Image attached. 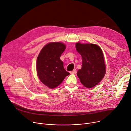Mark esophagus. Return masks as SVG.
Here are the masks:
<instances>
[{
    "instance_id": "obj_1",
    "label": "esophagus",
    "mask_w": 131,
    "mask_h": 131,
    "mask_svg": "<svg viewBox=\"0 0 131 131\" xmlns=\"http://www.w3.org/2000/svg\"><path fill=\"white\" fill-rule=\"evenodd\" d=\"M70 73L71 74H76L77 73V70L76 69H74L73 71H71V72H70Z\"/></svg>"
}]
</instances>
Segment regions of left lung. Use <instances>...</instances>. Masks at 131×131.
Instances as JSON below:
<instances>
[{
  "mask_svg": "<svg viewBox=\"0 0 131 131\" xmlns=\"http://www.w3.org/2000/svg\"><path fill=\"white\" fill-rule=\"evenodd\" d=\"M77 51L82 57V67L77 75L81 84L90 88L97 85L105 73V65L100 47L94 44H76Z\"/></svg>",
  "mask_w": 131,
  "mask_h": 131,
  "instance_id": "obj_1",
  "label": "left lung"
}]
</instances>
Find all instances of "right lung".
<instances>
[{
	"instance_id": "right-lung-1",
	"label": "right lung",
	"mask_w": 131,
	"mask_h": 131,
	"mask_svg": "<svg viewBox=\"0 0 131 131\" xmlns=\"http://www.w3.org/2000/svg\"><path fill=\"white\" fill-rule=\"evenodd\" d=\"M65 49V45L62 43H50L43 47L38 57V77L43 84L50 88H56L69 75L60 59Z\"/></svg>"
}]
</instances>
